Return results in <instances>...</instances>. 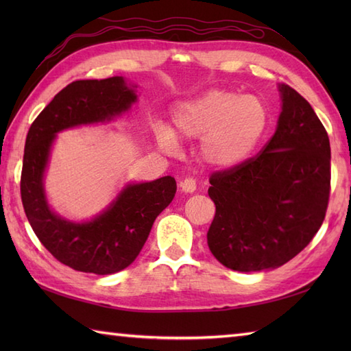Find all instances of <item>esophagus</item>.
<instances>
[{
    "label": "esophagus",
    "mask_w": 351,
    "mask_h": 351,
    "mask_svg": "<svg viewBox=\"0 0 351 351\" xmlns=\"http://www.w3.org/2000/svg\"><path fill=\"white\" fill-rule=\"evenodd\" d=\"M181 189L184 193H193L196 191V180H193V178H185L184 181H181Z\"/></svg>",
    "instance_id": "esophagus-1"
}]
</instances>
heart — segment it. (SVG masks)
<instances>
[{
  "instance_id": "b5f03b06",
  "label": "heart",
  "mask_w": 351,
  "mask_h": 351,
  "mask_svg": "<svg viewBox=\"0 0 351 351\" xmlns=\"http://www.w3.org/2000/svg\"><path fill=\"white\" fill-rule=\"evenodd\" d=\"M171 121L176 136L200 138L199 154L208 166L230 169L240 166L258 147L271 113L263 96L213 88L180 104ZM155 136L164 151L178 147V138L167 126L156 123Z\"/></svg>"
}]
</instances>
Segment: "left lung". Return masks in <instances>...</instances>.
I'll return each instance as SVG.
<instances>
[{"mask_svg": "<svg viewBox=\"0 0 351 351\" xmlns=\"http://www.w3.org/2000/svg\"><path fill=\"white\" fill-rule=\"evenodd\" d=\"M279 92L282 111L263 152L210 178L208 247L235 271L271 270L299 255L329 204V136L300 93L287 84Z\"/></svg>", "mask_w": 351, "mask_h": 351, "instance_id": "1", "label": "left lung"}]
</instances>
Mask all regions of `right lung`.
<instances>
[{
	"instance_id": "obj_1",
	"label": "right lung",
	"mask_w": 351,
	"mask_h": 351,
	"mask_svg": "<svg viewBox=\"0 0 351 351\" xmlns=\"http://www.w3.org/2000/svg\"><path fill=\"white\" fill-rule=\"evenodd\" d=\"M136 87L123 77L73 81L42 110L27 134L21 175L25 215L45 249L77 271L113 274L131 265L155 219L175 197V178L162 176L126 184L106 210L87 221L63 219L48 204L43 181L57 134L113 121L137 101Z\"/></svg>"
}]
</instances>
